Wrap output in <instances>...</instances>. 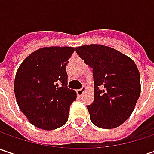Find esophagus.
<instances>
[{
	"mask_svg": "<svg viewBox=\"0 0 154 154\" xmlns=\"http://www.w3.org/2000/svg\"><path fill=\"white\" fill-rule=\"evenodd\" d=\"M85 90H86V87L85 86H83V87H81L80 89H78L76 92H77V95L79 96V97H81V95L83 94V92H85Z\"/></svg>",
	"mask_w": 154,
	"mask_h": 154,
	"instance_id": "obj_1",
	"label": "esophagus"
}]
</instances>
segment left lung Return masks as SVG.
I'll return each mask as SVG.
<instances>
[{
	"instance_id": "left-lung-1",
	"label": "left lung",
	"mask_w": 154,
	"mask_h": 154,
	"mask_svg": "<svg viewBox=\"0 0 154 154\" xmlns=\"http://www.w3.org/2000/svg\"><path fill=\"white\" fill-rule=\"evenodd\" d=\"M75 51L92 68L94 101L86 106L91 122L101 128L120 126L132 114L140 94L137 66L128 56L104 45H83Z\"/></svg>"
}]
</instances>
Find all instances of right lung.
I'll return each mask as SVG.
<instances>
[{
  "label": "right lung",
  "mask_w": 154,
  "mask_h": 154,
  "mask_svg": "<svg viewBox=\"0 0 154 154\" xmlns=\"http://www.w3.org/2000/svg\"><path fill=\"white\" fill-rule=\"evenodd\" d=\"M73 47H45L27 56L14 80L17 103L35 127L52 130L64 125L77 94L68 88L66 66Z\"/></svg>",
  "instance_id": "add662e5"
}]
</instances>
